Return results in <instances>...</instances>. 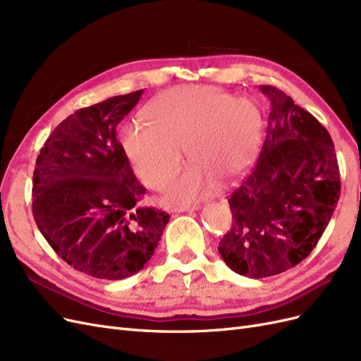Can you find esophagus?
<instances>
[{
    "label": "esophagus",
    "mask_w": 361,
    "mask_h": 361,
    "mask_svg": "<svg viewBox=\"0 0 361 361\" xmlns=\"http://www.w3.org/2000/svg\"><path fill=\"white\" fill-rule=\"evenodd\" d=\"M200 204H188V206H179L176 207V212H188V211H199Z\"/></svg>",
    "instance_id": "1"
}]
</instances>
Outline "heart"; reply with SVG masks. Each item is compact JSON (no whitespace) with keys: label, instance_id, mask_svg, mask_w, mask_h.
<instances>
[{"label":"heart","instance_id":"b5f03b06","mask_svg":"<svg viewBox=\"0 0 361 361\" xmlns=\"http://www.w3.org/2000/svg\"><path fill=\"white\" fill-rule=\"evenodd\" d=\"M146 125H129L123 147L137 176L161 190L182 167L185 147L191 166L174 180L166 200L188 203L211 194L216 179L231 180L248 164L257 140L253 104L211 87H174L143 110Z\"/></svg>","mask_w":361,"mask_h":361}]
</instances>
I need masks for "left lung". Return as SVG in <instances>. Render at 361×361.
Returning <instances> with one entry per match:
<instances>
[{
  "label": "left lung",
  "instance_id": "left-lung-1",
  "mask_svg": "<svg viewBox=\"0 0 361 361\" xmlns=\"http://www.w3.org/2000/svg\"><path fill=\"white\" fill-rule=\"evenodd\" d=\"M267 137L255 167L228 197L233 223L218 245L250 279L298 265L318 244L341 195L333 140L318 120L272 85Z\"/></svg>",
  "mask_w": 361,
  "mask_h": 361
}]
</instances>
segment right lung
Segmentation results:
<instances>
[{
  "label": "right lung",
  "mask_w": 361,
  "mask_h": 361,
  "mask_svg": "<svg viewBox=\"0 0 361 361\" xmlns=\"http://www.w3.org/2000/svg\"><path fill=\"white\" fill-rule=\"evenodd\" d=\"M143 90L81 108L52 130L32 174V215L54 251L84 274L122 280L154 256L169 214L138 206L146 188L117 125Z\"/></svg>",
  "instance_id": "1"
}]
</instances>
